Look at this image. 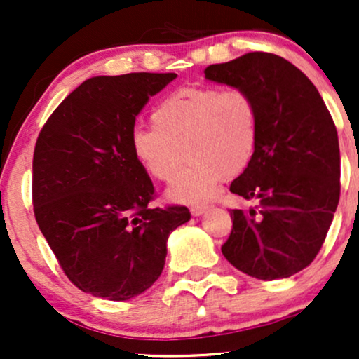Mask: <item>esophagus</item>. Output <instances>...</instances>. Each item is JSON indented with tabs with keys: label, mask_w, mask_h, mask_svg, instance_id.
<instances>
[{
	"label": "esophagus",
	"mask_w": 359,
	"mask_h": 359,
	"mask_svg": "<svg viewBox=\"0 0 359 359\" xmlns=\"http://www.w3.org/2000/svg\"><path fill=\"white\" fill-rule=\"evenodd\" d=\"M209 205H194V208L191 209V212H192V216H203L204 212H208L209 211Z\"/></svg>",
	"instance_id": "obj_1"
}]
</instances>
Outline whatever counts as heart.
<instances>
[{
    "mask_svg": "<svg viewBox=\"0 0 359 359\" xmlns=\"http://www.w3.org/2000/svg\"><path fill=\"white\" fill-rule=\"evenodd\" d=\"M151 121L154 126L131 131V151L160 182H170L187 156V165L168 189V197L177 203L211 199L222 177L241 174L258 147L257 102L243 89H177L156 102Z\"/></svg>",
    "mask_w": 359,
    "mask_h": 359,
    "instance_id": "obj_1",
    "label": "heart"
}]
</instances>
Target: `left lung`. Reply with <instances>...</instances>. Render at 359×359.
<instances>
[{
	"instance_id": "left-lung-1",
	"label": "left lung",
	"mask_w": 359,
	"mask_h": 359,
	"mask_svg": "<svg viewBox=\"0 0 359 359\" xmlns=\"http://www.w3.org/2000/svg\"><path fill=\"white\" fill-rule=\"evenodd\" d=\"M204 74L246 90L259 119L253 160L229 187L255 208L233 209L222 255L250 277H292L319 253L339 203L334 121L306 74L273 53H245Z\"/></svg>"
}]
</instances>
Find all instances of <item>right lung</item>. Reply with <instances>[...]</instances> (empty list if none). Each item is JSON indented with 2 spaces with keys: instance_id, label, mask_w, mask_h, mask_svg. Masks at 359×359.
<instances>
[{
  "instance_id": "right-lung-1",
  "label": "right lung",
  "mask_w": 359,
  "mask_h": 359,
  "mask_svg": "<svg viewBox=\"0 0 359 359\" xmlns=\"http://www.w3.org/2000/svg\"><path fill=\"white\" fill-rule=\"evenodd\" d=\"M177 74L97 76L47 119L34 154V211L67 278L86 294L128 300L162 273L184 205L151 209L154 184L131 151L135 119Z\"/></svg>"
}]
</instances>
